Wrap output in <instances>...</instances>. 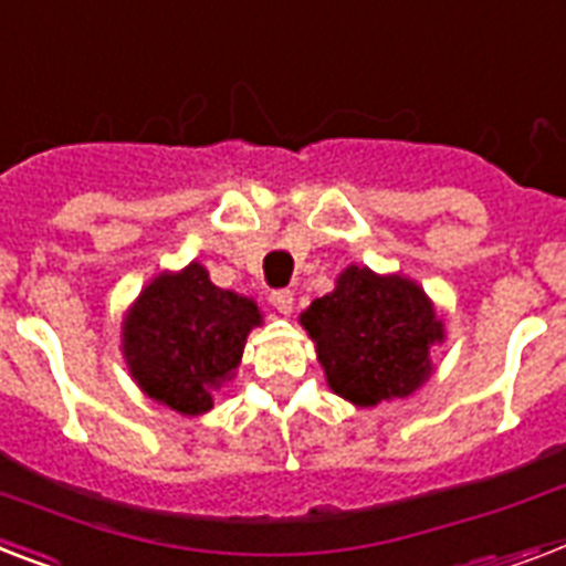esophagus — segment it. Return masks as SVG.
Instances as JSON below:
<instances>
[{
	"mask_svg": "<svg viewBox=\"0 0 566 566\" xmlns=\"http://www.w3.org/2000/svg\"><path fill=\"white\" fill-rule=\"evenodd\" d=\"M270 305L279 311V314H291L293 311V291H287V287H279V291L270 293Z\"/></svg>",
	"mask_w": 566,
	"mask_h": 566,
	"instance_id": "obj_1",
	"label": "esophagus"
}]
</instances>
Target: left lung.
I'll return each mask as SVG.
<instances>
[{
  "instance_id": "obj_1",
  "label": "left lung",
  "mask_w": 566,
  "mask_h": 566,
  "mask_svg": "<svg viewBox=\"0 0 566 566\" xmlns=\"http://www.w3.org/2000/svg\"><path fill=\"white\" fill-rule=\"evenodd\" d=\"M298 323L316 343L328 387L357 407L416 392L433 375L430 352L444 339L433 302L412 279L357 264L343 270L337 287L314 298Z\"/></svg>"
}]
</instances>
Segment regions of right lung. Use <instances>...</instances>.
<instances>
[{"label":"right lung","instance_id":"add662e5","mask_svg":"<svg viewBox=\"0 0 566 566\" xmlns=\"http://www.w3.org/2000/svg\"><path fill=\"white\" fill-rule=\"evenodd\" d=\"M261 325L259 305L211 284L191 261L159 273L122 325V352L133 380L156 403L182 416L211 410V392L235 375L247 334Z\"/></svg>","mask_w":566,"mask_h":566}]
</instances>
